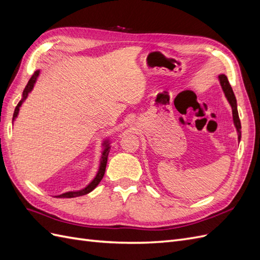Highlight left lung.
<instances>
[{
	"label": "left lung",
	"mask_w": 260,
	"mask_h": 260,
	"mask_svg": "<svg viewBox=\"0 0 260 260\" xmlns=\"http://www.w3.org/2000/svg\"><path fill=\"white\" fill-rule=\"evenodd\" d=\"M218 78H219L220 85H221L222 91H223V93H224V96L226 98L228 102H229V104L231 105V108H232V117H233V123H234V127L237 128V131H238V140H239V142H240V141H241V121H240L239 113H238L237 99H235L233 90H232V88H231V85H230L229 81H228L226 76L220 75Z\"/></svg>",
	"instance_id": "left-lung-1"
}]
</instances>
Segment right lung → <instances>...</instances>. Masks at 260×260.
I'll return each instance as SVG.
<instances>
[{
    "label": "right lung",
    "mask_w": 260,
    "mask_h": 260,
    "mask_svg": "<svg viewBox=\"0 0 260 260\" xmlns=\"http://www.w3.org/2000/svg\"><path fill=\"white\" fill-rule=\"evenodd\" d=\"M39 75H40V70H37V72H35V74L32 75V77L30 78V80L28 81L27 85L25 90H23L22 92V99L19 101V103L17 104L16 108H15V112H14V115H13V122L15 121V119H16L18 114H19V109H20V106L22 105L23 102L26 101V99L28 98L29 93L32 91L34 86L37 82V79ZM102 145H103V152H102V156H101V161H100V167H99V170L96 172V176L94 177V179L91 181V182L86 185L85 187L81 188V190H78V191H69V192H66V193H62L60 195H57L56 198H59V199H62V198H66V199H70V198H77V196H82V195H85L88 194L90 192H92L94 188H95L98 186V184L101 182V180L103 179L104 177V174H105V169H106V164H107V157H108V154H109V151H111V141H109V139H105L103 141V143H102Z\"/></svg>",
    "instance_id": "1"
}]
</instances>
